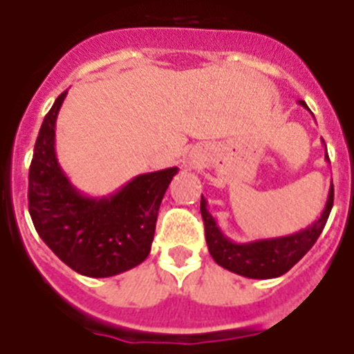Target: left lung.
<instances>
[{"label": "left lung", "mask_w": 354, "mask_h": 354, "mask_svg": "<svg viewBox=\"0 0 354 354\" xmlns=\"http://www.w3.org/2000/svg\"><path fill=\"white\" fill-rule=\"evenodd\" d=\"M299 106L309 109L304 100H299ZM325 159L329 160V155H325ZM333 199H335V188L330 183L329 195H327V203H325L322 216L304 230L281 237L256 239L250 243H234L217 226L216 219L206 208V199L201 195V216L205 221L206 245H208L210 256L217 265L245 278L268 279L283 276L309 252L316 239L320 237L325 223L329 219Z\"/></svg>", "instance_id": "left-lung-1"}]
</instances>
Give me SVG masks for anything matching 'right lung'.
I'll use <instances>...</instances> for the list:
<instances>
[{
  "mask_svg": "<svg viewBox=\"0 0 354 354\" xmlns=\"http://www.w3.org/2000/svg\"><path fill=\"white\" fill-rule=\"evenodd\" d=\"M67 91L45 115L29 168V214L47 247L75 272L109 278L148 257L159 206L179 168L137 175L107 197H87L56 159L55 128Z\"/></svg>",
  "mask_w": 354,
  "mask_h": 354,
  "instance_id": "add662e5",
  "label": "right lung"
}]
</instances>
